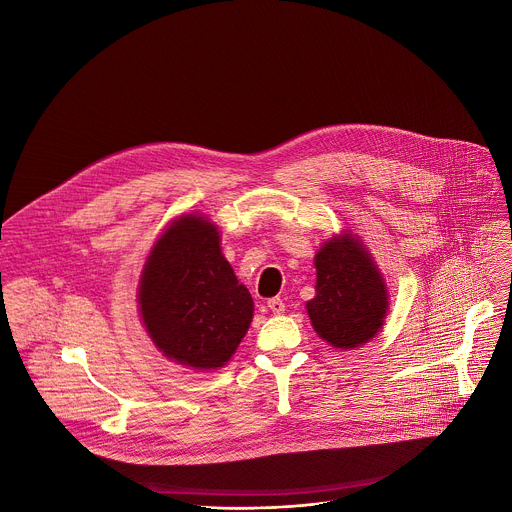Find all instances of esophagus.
I'll use <instances>...</instances> for the list:
<instances>
[{
  "mask_svg": "<svg viewBox=\"0 0 512 512\" xmlns=\"http://www.w3.org/2000/svg\"><path fill=\"white\" fill-rule=\"evenodd\" d=\"M267 308H269L273 314H283V312H285V304H283V300H279V298H271V300L267 302Z\"/></svg>",
  "mask_w": 512,
  "mask_h": 512,
  "instance_id": "34e87169",
  "label": "esophagus"
}]
</instances>
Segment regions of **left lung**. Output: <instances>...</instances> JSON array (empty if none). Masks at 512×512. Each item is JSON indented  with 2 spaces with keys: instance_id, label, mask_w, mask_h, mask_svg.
<instances>
[{
  "instance_id": "left-lung-1",
  "label": "left lung",
  "mask_w": 512,
  "mask_h": 512,
  "mask_svg": "<svg viewBox=\"0 0 512 512\" xmlns=\"http://www.w3.org/2000/svg\"><path fill=\"white\" fill-rule=\"evenodd\" d=\"M316 298L308 302L314 330L336 348L369 342L387 316L385 281L356 237L340 235L316 255Z\"/></svg>"
}]
</instances>
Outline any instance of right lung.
I'll use <instances>...</instances> for the list:
<instances>
[{
    "instance_id": "right-lung-1",
    "label": "right lung",
    "mask_w": 512,
    "mask_h": 512,
    "mask_svg": "<svg viewBox=\"0 0 512 512\" xmlns=\"http://www.w3.org/2000/svg\"><path fill=\"white\" fill-rule=\"evenodd\" d=\"M139 312L156 346L192 369H218L253 318L249 289L221 253L216 227L182 216L160 237L139 281Z\"/></svg>"
}]
</instances>
